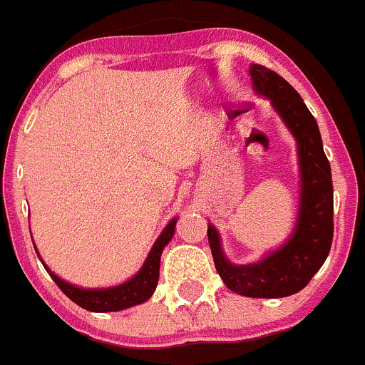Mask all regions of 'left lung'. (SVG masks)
Here are the masks:
<instances>
[{
    "instance_id": "1",
    "label": "left lung",
    "mask_w": 365,
    "mask_h": 365,
    "mask_svg": "<svg viewBox=\"0 0 365 365\" xmlns=\"http://www.w3.org/2000/svg\"><path fill=\"white\" fill-rule=\"evenodd\" d=\"M255 92L272 99L273 106L298 142L302 172L300 212L291 240L262 261L230 264L220 247L218 232L207 225L215 268L230 291L250 298H284L302 291L327 261L334 240V186L316 118L300 93L272 68L250 67Z\"/></svg>"
}]
</instances>
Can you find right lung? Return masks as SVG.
Listing matches in <instances>:
<instances>
[{
  "label": "right lung",
  "instance_id": "obj_1",
  "mask_svg": "<svg viewBox=\"0 0 365 365\" xmlns=\"http://www.w3.org/2000/svg\"><path fill=\"white\" fill-rule=\"evenodd\" d=\"M175 223H178V218H174L165 227L161 236L154 243L153 250H150L142 269L131 280L122 284V286L108 287V289H79V287L71 286V284L58 279L46 264L44 268L48 269L51 279L55 280V284L60 287L65 297L71 298L76 305L83 307L86 310H92V312H115V310H124L128 307L143 304V302L153 297L154 289L158 286L161 252H163L165 245L174 236Z\"/></svg>",
  "mask_w": 365,
  "mask_h": 365
}]
</instances>
